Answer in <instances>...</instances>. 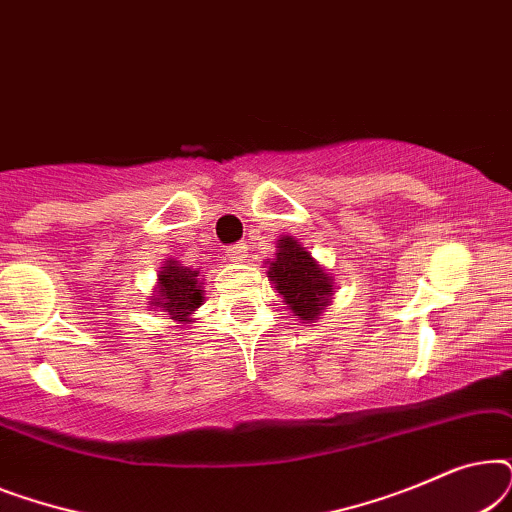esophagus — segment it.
Instances as JSON below:
<instances>
[{"mask_svg": "<svg viewBox=\"0 0 512 512\" xmlns=\"http://www.w3.org/2000/svg\"><path fill=\"white\" fill-rule=\"evenodd\" d=\"M226 258L233 263H242L244 258H247V244L244 242H237V244H230L226 249Z\"/></svg>", "mask_w": 512, "mask_h": 512, "instance_id": "obj_1", "label": "esophagus"}]
</instances>
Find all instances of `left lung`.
Segmentation results:
<instances>
[{
  "label": "left lung",
  "mask_w": 512,
  "mask_h": 512,
  "mask_svg": "<svg viewBox=\"0 0 512 512\" xmlns=\"http://www.w3.org/2000/svg\"><path fill=\"white\" fill-rule=\"evenodd\" d=\"M279 254L270 263L268 277L279 296L303 324L319 319V314L331 300L333 279L314 261L310 251L300 247L293 237L279 240Z\"/></svg>",
  "instance_id": "obj_1"
}]
</instances>
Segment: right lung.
Masks as SVG:
<instances>
[{
  "label": "right lung",
  "instance_id": "right-lung-1",
  "mask_svg": "<svg viewBox=\"0 0 512 512\" xmlns=\"http://www.w3.org/2000/svg\"><path fill=\"white\" fill-rule=\"evenodd\" d=\"M160 298H153L151 305L163 307L174 321H188V317L205 303L198 282V272L184 268L177 261H167L160 270Z\"/></svg>",
  "mask_w": 512,
  "mask_h": 512
}]
</instances>
